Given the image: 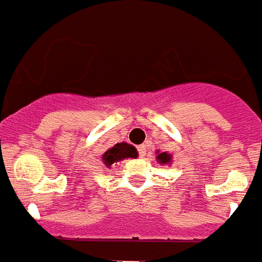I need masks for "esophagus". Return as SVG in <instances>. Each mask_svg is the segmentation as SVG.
Masks as SVG:
<instances>
[{
  "label": "esophagus",
  "mask_w": 262,
  "mask_h": 262,
  "mask_svg": "<svg viewBox=\"0 0 262 262\" xmlns=\"http://www.w3.org/2000/svg\"><path fill=\"white\" fill-rule=\"evenodd\" d=\"M138 151H139V157H141V158H143V157L146 156V146H143V144H142V146H139V147H138Z\"/></svg>",
  "instance_id": "esophagus-1"
}]
</instances>
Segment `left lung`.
Returning <instances> with one entry per match:
<instances>
[{
  "mask_svg": "<svg viewBox=\"0 0 262 262\" xmlns=\"http://www.w3.org/2000/svg\"><path fill=\"white\" fill-rule=\"evenodd\" d=\"M173 157H171V154H169V152L166 151H157V157H156V160L158 164L161 165H169L170 166V164L173 162V160H171Z\"/></svg>",
  "mask_w": 262,
  "mask_h": 262,
  "instance_id": "left-lung-1",
  "label": "left lung"
}]
</instances>
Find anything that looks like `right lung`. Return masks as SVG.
<instances>
[{
    "label": "right lung",
    "instance_id": "obj_1",
    "mask_svg": "<svg viewBox=\"0 0 262 262\" xmlns=\"http://www.w3.org/2000/svg\"><path fill=\"white\" fill-rule=\"evenodd\" d=\"M137 157L138 151L133 144L121 142V143H116L115 146L108 148V150L102 154L101 160L106 167H111L112 165L118 164V162L125 160V158H137Z\"/></svg>",
    "mask_w": 262,
    "mask_h": 262
}]
</instances>
